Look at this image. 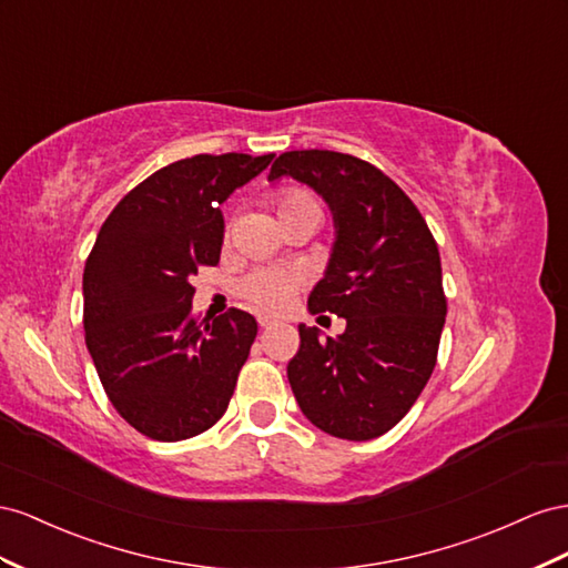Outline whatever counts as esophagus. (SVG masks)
<instances>
[{
    "label": "esophagus",
    "mask_w": 568,
    "mask_h": 568,
    "mask_svg": "<svg viewBox=\"0 0 568 568\" xmlns=\"http://www.w3.org/2000/svg\"><path fill=\"white\" fill-rule=\"evenodd\" d=\"M256 321H258V326H262V328H271L273 326V321L268 316H258Z\"/></svg>",
    "instance_id": "esophagus-1"
}]
</instances>
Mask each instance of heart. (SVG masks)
Listing matches in <instances>:
<instances>
[{"label":"heart","instance_id":"1","mask_svg":"<svg viewBox=\"0 0 568 568\" xmlns=\"http://www.w3.org/2000/svg\"><path fill=\"white\" fill-rule=\"evenodd\" d=\"M275 209H278L281 221L297 216L302 212H321L314 194L302 187L283 190L278 197H275ZM297 285H300V278L293 271L256 268L237 283V295L242 300H247L250 304H254L256 310L275 314V312L287 310L290 302H293L297 293Z\"/></svg>","mask_w":568,"mask_h":568}]
</instances>
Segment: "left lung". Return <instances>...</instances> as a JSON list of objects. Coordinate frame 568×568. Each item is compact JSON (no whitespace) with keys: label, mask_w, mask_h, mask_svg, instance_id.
Masks as SVG:
<instances>
[{"label":"left lung","mask_w":568,"mask_h":568,"mask_svg":"<svg viewBox=\"0 0 568 568\" xmlns=\"http://www.w3.org/2000/svg\"><path fill=\"white\" fill-rule=\"evenodd\" d=\"M281 175L331 206L337 237L310 312L347 321L326 339L300 326L290 387L316 428L374 440L407 416L437 362L447 314L437 242L404 190L364 159L295 150L273 161L268 181Z\"/></svg>","instance_id":"8db88e82"}]
</instances>
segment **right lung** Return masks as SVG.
Segmentation results:
<instances>
[{
    "mask_svg": "<svg viewBox=\"0 0 568 568\" xmlns=\"http://www.w3.org/2000/svg\"><path fill=\"white\" fill-rule=\"evenodd\" d=\"M273 154H197L144 178L113 206L83 273V326L104 393L161 443L212 428L256 337L242 310L197 321L192 275L216 266L221 204Z\"/></svg>",
    "mask_w": 568,
    "mask_h": 568,
    "instance_id": "right-lung-1",
    "label": "right lung"
}]
</instances>
